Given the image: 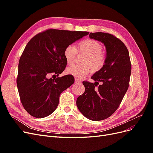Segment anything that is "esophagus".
Listing matches in <instances>:
<instances>
[{"instance_id": "esophagus-1", "label": "esophagus", "mask_w": 153, "mask_h": 153, "mask_svg": "<svg viewBox=\"0 0 153 153\" xmlns=\"http://www.w3.org/2000/svg\"><path fill=\"white\" fill-rule=\"evenodd\" d=\"M75 84H81V82H80L79 80L75 79Z\"/></svg>"}]
</instances>
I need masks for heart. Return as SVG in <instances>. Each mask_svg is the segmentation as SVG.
Masks as SVG:
<instances>
[{
  "label": "heart",
  "instance_id": "obj_1",
  "mask_svg": "<svg viewBox=\"0 0 153 153\" xmlns=\"http://www.w3.org/2000/svg\"><path fill=\"white\" fill-rule=\"evenodd\" d=\"M103 47L94 39H85L76 45V48L69 45L64 50V56L68 64L71 65L75 61L76 54H83L81 64L73 65L66 69V73L78 78H84L89 72L96 73L102 68L105 63V56L101 52Z\"/></svg>",
  "mask_w": 153,
  "mask_h": 153
}]
</instances>
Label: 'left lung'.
I'll return each mask as SVG.
<instances>
[{"mask_svg": "<svg viewBox=\"0 0 153 153\" xmlns=\"http://www.w3.org/2000/svg\"><path fill=\"white\" fill-rule=\"evenodd\" d=\"M89 38L104 44L105 63L92 76L94 84L83 82L85 92L78 97L76 106L87 119L101 121L111 116L121 104L129 87L131 65L126 47L116 37L105 32H91ZM99 82L102 84L96 88Z\"/></svg>", "mask_w": 153, "mask_h": 153, "instance_id": "1", "label": "left lung"}]
</instances>
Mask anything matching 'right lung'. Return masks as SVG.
I'll use <instances>...</instances> for the list:
<instances>
[{
  "instance_id": "1",
  "label": "right lung",
  "mask_w": 153,
  "mask_h": 153,
  "mask_svg": "<svg viewBox=\"0 0 153 153\" xmlns=\"http://www.w3.org/2000/svg\"><path fill=\"white\" fill-rule=\"evenodd\" d=\"M88 34V32L48 29L27 43L18 64L16 83L22 105L32 116L43 118L57 108L60 94L75 79L69 75L53 79L47 76H59L64 71L67 64L64 50Z\"/></svg>"
}]
</instances>
